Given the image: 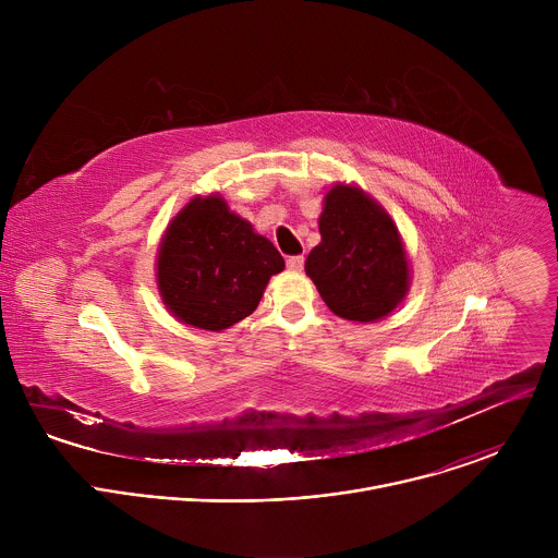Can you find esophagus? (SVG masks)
<instances>
[{"label": "esophagus", "mask_w": 558, "mask_h": 558, "mask_svg": "<svg viewBox=\"0 0 558 558\" xmlns=\"http://www.w3.org/2000/svg\"><path fill=\"white\" fill-rule=\"evenodd\" d=\"M302 267H304V256H289V258H287V269L300 271Z\"/></svg>", "instance_id": "1"}]
</instances>
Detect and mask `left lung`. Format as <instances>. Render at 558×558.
Wrapping results in <instances>:
<instances>
[{"label":"left lung","mask_w":558,"mask_h":558,"mask_svg":"<svg viewBox=\"0 0 558 558\" xmlns=\"http://www.w3.org/2000/svg\"><path fill=\"white\" fill-rule=\"evenodd\" d=\"M323 241L304 271L327 306L353 323H375L404 300L411 284L402 235L366 192L336 185L320 214Z\"/></svg>","instance_id":"1"}]
</instances>
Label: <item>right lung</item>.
Returning a JSON list of instances; mask_svg holds the SVG:
<instances>
[{
	"label": "right lung",
	"instance_id": "1",
	"mask_svg": "<svg viewBox=\"0 0 558 558\" xmlns=\"http://www.w3.org/2000/svg\"><path fill=\"white\" fill-rule=\"evenodd\" d=\"M284 260L218 196L192 198L168 225L156 258L163 304L181 323L222 331L252 315Z\"/></svg>",
	"mask_w": 558,
	"mask_h": 558
}]
</instances>
